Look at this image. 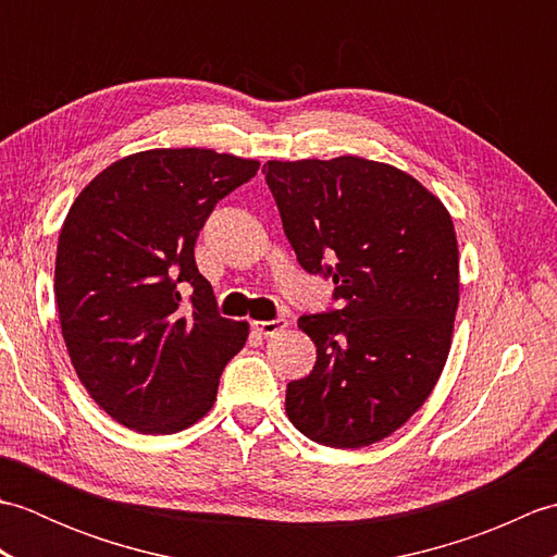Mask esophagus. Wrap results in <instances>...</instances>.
I'll use <instances>...</instances> for the list:
<instances>
[{
    "label": "esophagus",
    "mask_w": 557,
    "mask_h": 557,
    "mask_svg": "<svg viewBox=\"0 0 557 557\" xmlns=\"http://www.w3.org/2000/svg\"><path fill=\"white\" fill-rule=\"evenodd\" d=\"M251 325H253V330H256L258 335L275 337V335H280V333H285L289 323L285 321V318H275V321H253Z\"/></svg>",
    "instance_id": "obj_1"
}]
</instances>
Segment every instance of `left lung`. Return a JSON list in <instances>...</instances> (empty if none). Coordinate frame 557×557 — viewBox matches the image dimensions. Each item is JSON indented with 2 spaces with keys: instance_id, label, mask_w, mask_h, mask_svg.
Masks as SVG:
<instances>
[{
  "instance_id": "1",
  "label": "left lung",
  "mask_w": 557,
  "mask_h": 557,
  "mask_svg": "<svg viewBox=\"0 0 557 557\" xmlns=\"http://www.w3.org/2000/svg\"><path fill=\"white\" fill-rule=\"evenodd\" d=\"M263 174L299 265L333 277L339 301L299 318L318 357L287 385V417L327 447L373 445L419 411L447 361L459 304L453 218L385 162L270 160Z\"/></svg>"
}]
</instances>
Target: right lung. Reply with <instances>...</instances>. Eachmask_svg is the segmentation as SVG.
Wrapping results in <instances>:
<instances>
[{
    "label": "right lung",
    "mask_w": 557,
    "mask_h": 557,
    "mask_svg": "<svg viewBox=\"0 0 557 557\" xmlns=\"http://www.w3.org/2000/svg\"><path fill=\"white\" fill-rule=\"evenodd\" d=\"M260 162L156 148L112 162L59 232L54 297L78 381L126 429L176 433L210 411L248 323L222 318L194 246Z\"/></svg>",
    "instance_id": "obj_1"
}]
</instances>
